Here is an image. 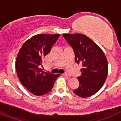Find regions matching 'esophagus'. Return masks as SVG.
Returning <instances> with one entry per match:
<instances>
[{"mask_svg": "<svg viewBox=\"0 0 121 121\" xmlns=\"http://www.w3.org/2000/svg\"><path fill=\"white\" fill-rule=\"evenodd\" d=\"M63 76H66V77H68V78L70 77V75L68 74V73H65V74H63Z\"/></svg>", "mask_w": 121, "mask_h": 121, "instance_id": "34e87169", "label": "esophagus"}]
</instances>
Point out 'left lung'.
Wrapping results in <instances>:
<instances>
[{
	"label": "left lung",
	"mask_w": 121,
	"mask_h": 121,
	"mask_svg": "<svg viewBox=\"0 0 121 121\" xmlns=\"http://www.w3.org/2000/svg\"><path fill=\"white\" fill-rule=\"evenodd\" d=\"M73 48L75 61L81 64L79 86L73 92L82 98L94 95L101 89L108 74V62L102 50L90 38L82 34H63Z\"/></svg>",
	"instance_id": "obj_1"
}]
</instances>
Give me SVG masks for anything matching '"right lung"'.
<instances>
[{
	"label": "right lung",
	"mask_w": 121,
	"mask_h": 121,
	"mask_svg": "<svg viewBox=\"0 0 121 121\" xmlns=\"http://www.w3.org/2000/svg\"><path fill=\"white\" fill-rule=\"evenodd\" d=\"M59 36L57 34L35 35L24 42L18 52L15 63L17 75L21 84L34 95L40 96L49 92L60 76L39 68Z\"/></svg>",
	"instance_id": "1"
}]
</instances>
